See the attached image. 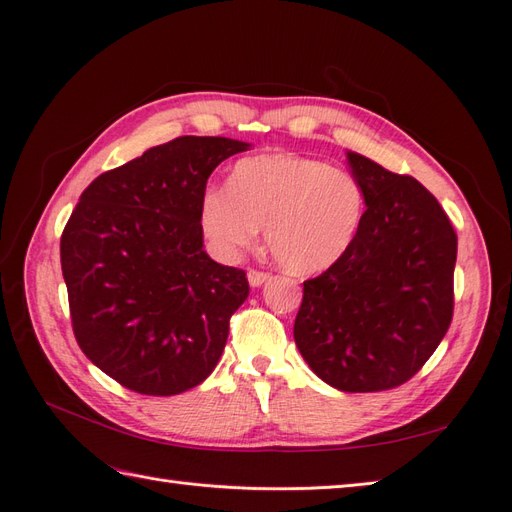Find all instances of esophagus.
Masks as SVG:
<instances>
[{"instance_id": "34e87169", "label": "esophagus", "mask_w": 512, "mask_h": 512, "mask_svg": "<svg viewBox=\"0 0 512 512\" xmlns=\"http://www.w3.org/2000/svg\"><path fill=\"white\" fill-rule=\"evenodd\" d=\"M269 280H271V275L265 273V271H254V269L247 271V282H250L252 288H260L262 284L269 282Z\"/></svg>"}]
</instances>
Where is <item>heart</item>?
<instances>
[{
  "mask_svg": "<svg viewBox=\"0 0 512 512\" xmlns=\"http://www.w3.org/2000/svg\"><path fill=\"white\" fill-rule=\"evenodd\" d=\"M365 218L361 181L329 162L297 153H265L235 164L228 188L200 196L198 220L215 254L235 258L265 228L269 252L297 275L335 267Z\"/></svg>",
  "mask_w": 512,
  "mask_h": 512,
  "instance_id": "b5f03b06",
  "label": "heart"
}]
</instances>
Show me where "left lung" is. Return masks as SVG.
<instances>
[{"label":"left lung","mask_w":512,"mask_h":512,"mask_svg":"<svg viewBox=\"0 0 512 512\" xmlns=\"http://www.w3.org/2000/svg\"><path fill=\"white\" fill-rule=\"evenodd\" d=\"M365 190L352 250L303 282L294 342L314 374L344 393L410 380L453 318L457 235L421 183L346 151Z\"/></svg>","instance_id":"1"}]
</instances>
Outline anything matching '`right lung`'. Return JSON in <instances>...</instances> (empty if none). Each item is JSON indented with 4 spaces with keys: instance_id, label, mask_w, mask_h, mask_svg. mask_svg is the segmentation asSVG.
Returning <instances> with one entry per match:
<instances>
[{
    "instance_id": "right-lung-1",
    "label": "right lung",
    "mask_w": 512,
    "mask_h": 512,
    "mask_svg": "<svg viewBox=\"0 0 512 512\" xmlns=\"http://www.w3.org/2000/svg\"><path fill=\"white\" fill-rule=\"evenodd\" d=\"M252 145L179 136L89 183L61 235L74 337L130 391L179 395L218 365L245 273L205 252L200 196L220 162Z\"/></svg>"
}]
</instances>
